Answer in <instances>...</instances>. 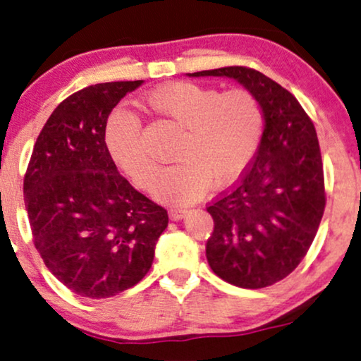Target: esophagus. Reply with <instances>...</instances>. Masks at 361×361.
Instances as JSON below:
<instances>
[{
	"label": "esophagus",
	"instance_id": "1",
	"mask_svg": "<svg viewBox=\"0 0 361 361\" xmlns=\"http://www.w3.org/2000/svg\"><path fill=\"white\" fill-rule=\"evenodd\" d=\"M186 214V209H180V208H171L170 211H168V216H170L171 221H178L181 218H185Z\"/></svg>",
	"mask_w": 361,
	"mask_h": 361
}]
</instances>
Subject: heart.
<instances>
[{
	"label": "heart",
	"instance_id": "obj_1",
	"mask_svg": "<svg viewBox=\"0 0 361 361\" xmlns=\"http://www.w3.org/2000/svg\"><path fill=\"white\" fill-rule=\"evenodd\" d=\"M145 107L181 130L173 150L176 163L158 173L153 183L155 198L175 206L200 200L209 183L221 188L241 178L256 158L266 128L261 100L244 87L219 92L178 80L153 89ZM105 145L138 188H150L157 161L135 115L115 114L105 128Z\"/></svg>",
	"mask_w": 361,
	"mask_h": 361
}]
</instances>
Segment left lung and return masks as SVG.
<instances>
[{"mask_svg": "<svg viewBox=\"0 0 361 361\" xmlns=\"http://www.w3.org/2000/svg\"><path fill=\"white\" fill-rule=\"evenodd\" d=\"M236 79L261 100L266 128L251 166L208 208L206 257L216 276L243 289L286 279L305 257L325 211L324 163L309 115L289 90L244 66L190 74Z\"/></svg>", "mask_w": 361, "mask_h": 361, "instance_id": "obj_1", "label": "left lung"}]
</instances>
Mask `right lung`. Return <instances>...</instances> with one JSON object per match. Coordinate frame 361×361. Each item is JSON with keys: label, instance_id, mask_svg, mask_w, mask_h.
Returning a JSON list of instances; mask_svg holds the SVG:
<instances>
[{"label": "right lung", "instance_id": "obj_1", "mask_svg": "<svg viewBox=\"0 0 361 361\" xmlns=\"http://www.w3.org/2000/svg\"><path fill=\"white\" fill-rule=\"evenodd\" d=\"M142 80L95 84L54 109L32 148L24 203L32 241L57 281L107 299L150 271L168 213L117 171L105 145L112 109Z\"/></svg>", "mask_w": 361, "mask_h": 361}]
</instances>
